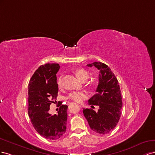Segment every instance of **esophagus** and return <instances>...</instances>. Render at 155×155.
Returning a JSON list of instances; mask_svg holds the SVG:
<instances>
[{
  "instance_id": "esophagus-1",
  "label": "esophagus",
  "mask_w": 155,
  "mask_h": 155,
  "mask_svg": "<svg viewBox=\"0 0 155 155\" xmlns=\"http://www.w3.org/2000/svg\"><path fill=\"white\" fill-rule=\"evenodd\" d=\"M78 107H81V105H78Z\"/></svg>"
}]
</instances>
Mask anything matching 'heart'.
Listing matches in <instances>:
<instances>
[{"instance_id": "heart-1", "label": "heart", "mask_w": 155, "mask_h": 155, "mask_svg": "<svg viewBox=\"0 0 155 155\" xmlns=\"http://www.w3.org/2000/svg\"><path fill=\"white\" fill-rule=\"evenodd\" d=\"M77 78L81 81H84V80H87V78H89V74H88L87 72L84 69H79L77 70L76 73ZM57 84L59 88H61L62 87L63 82H62V77H60L57 81ZM87 98V95L84 92H77L74 91L71 93L68 96V99L71 100L74 102L76 103H81L84 99H86Z\"/></svg>"}]
</instances>
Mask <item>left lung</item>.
<instances>
[{
  "label": "left lung",
  "mask_w": 155,
  "mask_h": 155,
  "mask_svg": "<svg viewBox=\"0 0 155 155\" xmlns=\"http://www.w3.org/2000/svg\"><path fill=\"white\" fill-rule=\"evenodd\" d=\"M87 65L99 70L96 94L88 101V104L99 106V108L97 112L91 108H84L83 114L92 130L107 134L116 127L121 117L123 103L120 87L107 65L96 61Z\"/></svg>",
  "instance_id": "obj_1"
}]
</instances>
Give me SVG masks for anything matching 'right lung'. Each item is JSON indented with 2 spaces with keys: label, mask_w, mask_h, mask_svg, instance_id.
Masks as SVG:
<instances>
[{
  "label": "right lung",
  "mask_w": 155,
  "mask_h": 155,
  "mask_svg": "<svg viewBox=\"0 0 155 155\" xmlns=\"http://www.w3.org/2000/svg\"><path fill=\"white\" fill-rule=\"evenodd\" d=\"M59 69L58 64L39 66L28 84V112L31 123L41 136L53 140L65 134L68 120L67 105H61L57 115L49 113L50 105L58 96L56 73Z\"/></svg>",
  "instance_id": "obj_1"
}]
</instances>
